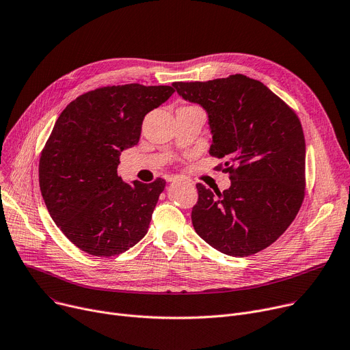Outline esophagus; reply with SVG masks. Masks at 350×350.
I'll return each mask as SVG.
<instances>
[{"label":"esophagus","mask_w":350,"mask_h":350,"mask_svg":"<svg viewBox=\"0 0 350 350\" xmlns=\"http://www.w3.org/2000/svg\"><path fill=\"white\" fill-rule=\"evenodd\" d=\"M167 180H168V182H176V180H186V182H189V183H191V180H189V179H186V178H183V176H178V175H172V176H168V178H167Z\"/></svg>","instance_id":"esophagus-1"}]
</instances>
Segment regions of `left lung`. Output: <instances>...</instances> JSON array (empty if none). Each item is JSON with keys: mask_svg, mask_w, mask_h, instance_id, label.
I'll return each mask as SVG.
<instances>
[{"mask_svg": "<svg viewBox=\"0 0 350 350\" xmlns=\"http://www.w3.org/2000/svg\"><path fill=\"white\" fill-rule=\"evenodd\" d=\"M172 87L206 111L208 154L226 159L231 180L223 192L196 185L195 231L230 256L265 250L287 230L304 199L306 142L297 115L260 81L243 74Z\"/></svg>", "mask_w": 350, "mask_h": 350, "instance_id": "left-lung-1", "label": "left lung"}]
</instances>
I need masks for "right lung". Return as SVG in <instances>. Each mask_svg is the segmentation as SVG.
<instances>
[{"instance_id": "right-lung-1", "label": "right lung", "mask_w": 350, "mask_h": 350, "mask_svg": "<svg viewBox=\"0 0 350 350\" xmlns=\"http://www.w3.org/2000/svg\"><path fill=\"white\" fill-rule=\"evenodd\" d=\"M175 90L103 87L74 99L59 116L39 163L50 217L81 251L115 256L147 234L165 180L123 182L122 151L137 146L144 116Z\"/></svg>"}]
</instances>
